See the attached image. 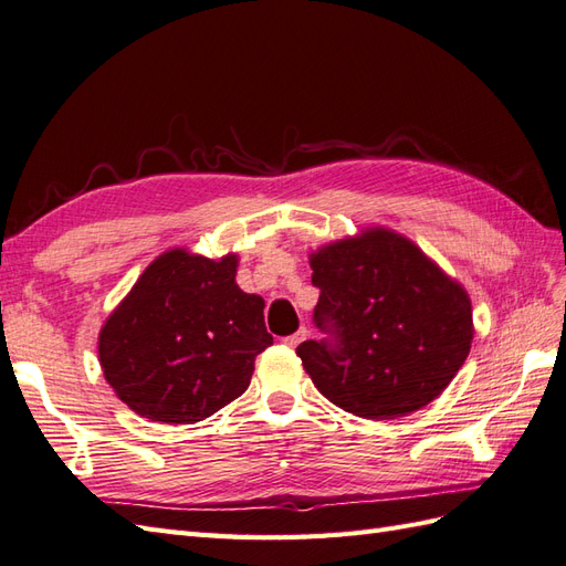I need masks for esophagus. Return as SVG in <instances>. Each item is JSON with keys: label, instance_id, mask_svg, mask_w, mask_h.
Masks as SVG:
<instances>
[{"label": "esophagus", "instance_id": "34e87169", "mask_svg": "<svg viewBox=\"0 0 566 566\" xmlns=\"http://www.w3.org/2000/svg\"><path fill=\"white\" fill-rule=\"evenodd\" d=\"M306 337H308V332H306V329H298L296 335H289V337H284V344H286V346H292V349H296V346H298L303 339H306Z\"/></svg>", "mask_w": 566, "mask_h": 566}]
</instances>
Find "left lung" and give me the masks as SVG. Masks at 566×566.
<instances>
[{
  "label": "left lung",
  "instance_id": "obj_1",
  "mask_svg": "<svg viewBox=\"0 0 566 566\" xmlns=\"http://www.w3.org/2000/svg\"><path fill=\"white\" fill-rule=\"evenodd\" d=\"M308 260L321 289L313 321L329 339L303 342L296 354L321 395L375 421L438 399L471 352L467 289L385 227L321 245Z\"/></svg>",
  "mask_w": 566,
  "mask_h": 566
}]
</instances>
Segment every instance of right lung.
Segmentation results:
<instances>
[{"label":"right lung","mask_w":566,"mask_h":566,"mask_svg":"<svg viewBox=\"0 0 566 566\" xmlns=\"http://www.w3.org/2000/svg\"><path fill=\"white\" fill-rule=\"evenodd\" d=\"M239 255L171 249L143 270L99 329L105 380L157 423H196L241 397L272 344L265 301L237 284Z\"/></svg>","instance_id":"add662e5"}]
</instances>
